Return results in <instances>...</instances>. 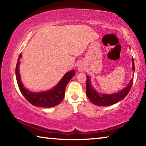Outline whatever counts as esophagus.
Wrapping results in <instances>:
<instances>
[{
  "label": "esophagus",
  "instance_id": "1",
  "mask_svg": "<svg viewBox=\"0 0 146 146\" xmlns=\"http://www.w3.org/2000/svg\"><path fill=\"white\" fill-rule=\"evenodd\" d=\"M78 69L80 71H82L83 70V66L82 65H81V64H79L78 66Z\"/></svg>",
  "mask_w": 146,
  "mask_h": 146
}]
</instances>
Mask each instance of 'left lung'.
Masks as SVG:
<instances>
[{
	"label": "left lung",
	"instance_id": "1",
	"mask_svg": "<svg viewBox=\"0 0 146 146\" xmlns=\"http://www.w3.org/2000/svg\"><path fill=\"white\" fill-rule=\"evenodd\" d=\"M133 60V70H135V64ZM133 82V78L131 80L129 84L126 88H123L122 91L115 94H100L98 93L91 85V81L90 77L87 76V80H86V95L89 99L94 104L100 106H108L117 103L119 101L123 100L129 93V91L131 88Z\"/></svg>",
	"mask_w": 146,
	"mask_h": 146
}]
</instances>
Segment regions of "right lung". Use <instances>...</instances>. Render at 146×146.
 <instances>
[{"instance_id": "add662e5", "label": "right lung", "mask_w": 146, "mask_h": 146, "mask_svg": "<svg viewBox=\"0 0 146 146\" xmlns=\"http://www.w3.org/2000/svg\"><path fill=\"white\" fill-rule=\"evenodd\" d=\"M21 56V55H20L18 61H17L15 74L17 82L18 84L20 91H21L22 94L26 98V99L32 105L42 108H51L59 104L62 101L64 95H65L64 93H65L66 86L71 79L73 78V76L75 75V71L71 70L70 72L66 73L58 84L52 90L39 93L31 92L24 88L21 82L19 70V65L20 64L19 60Z\"/></svg>"}]
</instances>
